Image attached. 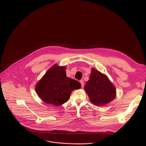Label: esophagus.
I'll return each mask as SVG.
<instances>
[{"label": "esophagus", "instance_id": "1", "mask_svg": "<svg viewBox=\"0 0 146 146\" xmlns=\"http://www.w3.org/2000/svg\"><path fill=\"white\" fill-rule=\"evenodd\" d=\"M80 84H81L82 87H83V85H84V81H83V80H80Z\"/></svg>", "mask_w": 146, "mask_h": 146}]
</instances>
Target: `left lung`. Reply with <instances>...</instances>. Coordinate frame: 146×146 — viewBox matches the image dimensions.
Returning <instances> with one entry per match:
<instances>
[{"label": "left lung", "mask_w": 146, "mask_h": 146, "mask_svg": "<svg viewBox=\"0 0 146 146\" xmlns=\"http://www.w3.org/2000/svg\"><path fill=\"white\" fill-rule=\"evenodd\" d=\"M85 90L90 102L96 106H104L116 97L115 87L107 76L92 68L90 78L85 86Z\"/></svg>", "instance_id": "obj_1"}]
</instances>
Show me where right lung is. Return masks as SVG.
Masks as SVG:
<instances>
[{
  "instance_id": "right-lung-1",
  "label": "right lung",
  "mask_w": 146,
  "mask_h": 146,
  "mask_svg": "<svg viewBox=\"0 0 146 146\" xmlns=\"http://www.w3.org/2000/svg\"><path fill=\"white\" fill-rule=\"evenodd\" d=\"M66 69L56 64L36 84V92L45 103L60 106L68 101L72 91L81 88L78 81L67 77Z\"/></svg>"
}]
</instances>
